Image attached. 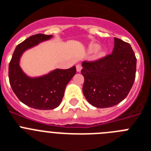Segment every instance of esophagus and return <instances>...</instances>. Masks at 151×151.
Returning <instances> with one entry per match:
<instances>
[{
    "label": "esophagus",
    "mask_w": 151,
    "mask_h": 151,
    "mask_svg": "<svg viewBox=\"0 0 151 151\" xmlns=\"http://www.w3.org/2000/svg\"><path fill=\"white\" fill-rule=\"evenodd\" d=\"M82 66H81L80 64H77V65H76V70H77V72H80V71H81V70H82Z\"/></svg>",
    "instance_id": "1"
}]
</instances>
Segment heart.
<instances>
[{"mask_svg":"<svg viewBox=\"0 0 151 151\" xmlns=\"http://www.w3.org/2000/svg\"><path fill=\"white\" fill-rule=\"evenodd\" d=\"M93 48H94V50H96V49L97 48V45H95V46H94V47H93Z\"/></svg>","mask_w":151,"mask_h":151,"instance_id":"obj_1","label":"heart"}]
</instances>
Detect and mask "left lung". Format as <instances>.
<instances>
[{"label": "left lung", "instance_id": "obj_1", "mask_svg": "<svg viewBox=\"0 0 151 151\" xmlns=\"http://www.w3.org/2000/svg\"><path fill=\"white\" fill-rule=\"evenodd\" d=\"M136 63L130 44L114 38L112 54L82 63V91L86 100L98 108L110 107L123 101L134 84Z\"/></svg>", "mask_w": 151, "mask_h": 151}]
</instances>
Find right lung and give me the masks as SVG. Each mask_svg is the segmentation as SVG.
<instances>
[{
	"label": "right lung",
	"instance_id": "right-lung-1",
	"mask_svg": "<svg viewBox=\"0 0 151 151\" xmlns=\"http://www.w3.org/2000/svg\"><path fill=\"white\" fill-rule=\"evenodd\" d=\"M51 37L37 34L26 38L17 45L9 63V81L14 94L24 104L38 110H53L59 106L66 85L76 73L73 66L56 69L40 78H31L24 74L19 65L22 52Z\"/></svg>",
	"mask_w": 151,
	"mask_h": 151
}]
</instances>
